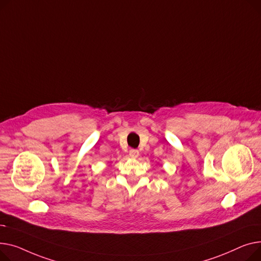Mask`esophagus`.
I'll return each instance as SVG.
<instances>
[{"label":"esophagus","mask_w":261,"mask_h":261,"mask_svg":"<svg viewBox=\"0 0 261 261\" xmlns=\"http://www.w3.org/2000/svg\"><path fill=\"white\" fill-rule=\"evenodd\" d=\"M129 156L133 159L138 158V156H139V150H138V149H130L129 150Z\"/></svg>","instance_id":"esophagus-1"}]
</instances>
